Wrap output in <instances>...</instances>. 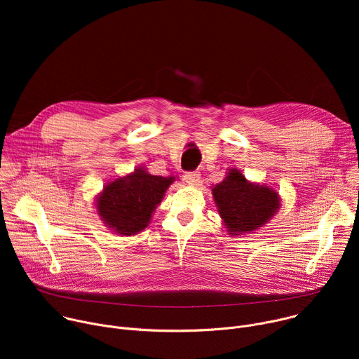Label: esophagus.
Returning <instances> with one entry per match:
<instances>
[{
  "label": "esophagus",
  "instance_id": "esophagus-1",
  "mask_svg": "<svg viewBox=\"0 0 359 359\" xmlns=\"http://www.w3.org/2000/svg\"><path fill=\"white\" fill-rule=\"evenodd\" d=\"M184 180H186V183L190 184V186L197 184V183L200 182V172H187V173L184 175Z\"/></svg>",
  "mask_w": 359,
  "mask_h": 359
}]
</instances>
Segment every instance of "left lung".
<instances>
[{
  "label": "left lung",
  "mask_w": 359,
  "mask_h": 359,
  "mask_svg": "<svg viewBox=\"0 0 359 359\" xmlns=\"http://www.w3.org/2000/svg\"><path fill=\"white\" fill-rule=\"evenodd\" d=\"M212 194L231 237L260 230L281 208V196L274 187L247 180L237 168L227 169L223 182L212 186Z\"/></svg>",
  "instance_id": "obj_1"
}]
</instances>
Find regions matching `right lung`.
I'll return each instance as SVG.
<instances>
[{
    "instance_id": "add662e5",
    "label": "right lung",
    "mask_w": 359,
    "mask_h": 359,
    "mask_svg": "<svg viewBox=\"0 0 359 359\" xmlns=\"http://www.w3.org/2000/svg\"><path fill=\"white\" fill-rule=\"evenodd\" d=\"M177 176H155L140 165L105 183L95 198V210L112 233L135 236L151 222L153 213Z\"/></svg>"
}]
</instances>
